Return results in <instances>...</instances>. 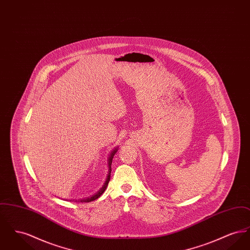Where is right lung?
<instances>
[{"mask_svg": "<svg viewBox=\"0 0 250 250\" xmlns=\"http://www.w3.org/2000/svg\"><path fill=\"white\" fill-rule=\"evenodd\" d=\"M117 152V149H114L112 152H111V154L109 155V157H108V174H107V180H106V182H105V184H104V186L100 188V190L98 191L97 193H95V195H93L92 197H89V198H85V199H82V200H78V201H75V202H93V201H95L96 199H98L103 193H104V191L106 190V188H107V184H108V182H109V179H110V172H111V163H112V158H113V156L115 155V153ZM70 202H71V200H70Z\"/></svg>", "mask_w": 250, "mask_h": 250, "instance_id": "1", "label": "right lung"}]
</instances>
